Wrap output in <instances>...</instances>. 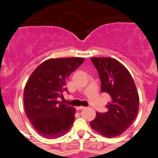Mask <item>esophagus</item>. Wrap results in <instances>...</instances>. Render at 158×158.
Listing matches in <instances>:
<instances>
[{
	"mask_svg": "<svg viewBox=\"0 0 158 158\" xmlns=\"http://www.w3.org/2000/svg\"><path fill=\"white\" fill-rule=\"evenodd\" d=\"M85 107L84 106H77L76 107V110H83V109H85Z\"/></svg>",
	"mask_w": 158,
	"mask_h": 158,
	"instance_id": "34e87169",
	"label": "esophagus"
}]
</instances>
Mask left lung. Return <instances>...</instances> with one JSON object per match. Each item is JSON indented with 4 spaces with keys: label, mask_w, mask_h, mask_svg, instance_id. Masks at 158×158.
<instances>
[{
    "label": "left lung",
    "mask_w": 158,
    "mask_h": 158,
    "mask_svg": "<svg viewBox=\"0 0 158 158\" xmlns=\"http://www.w3.org/2000/svg\"><path fill=\"white\" fill-rule=\"evenodd\" d=\"M101 81V91L110 96L106 113H96L90 126L106 137L123 134L137 117L139 96L127 69L113 58H92Z\"/></svg>",
    "instance_id": "obj_1"
}]
</instances>
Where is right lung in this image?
I'll return each instance as SVG.
<instances>
[{
  "label": "right lung",
  "instance_id": "right-lung-1",
  "mask_svg": "<svg viewBox=\"0 0 158 158\" xmlns=\"http://www.w3.org/2000/svg\"><path fill=\"white\" fill-rule=\"evenodd\" d=\"M84 61L77 57L49 59L38 65L27 79L24 110L32 126L45 138L62 137L73 126L76 109L58 98L63 97L67 79Z\"/></svg>",
  "mask_w": 158,
  "mask_h": 158
}]
</instances>
